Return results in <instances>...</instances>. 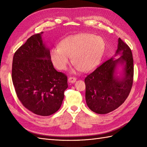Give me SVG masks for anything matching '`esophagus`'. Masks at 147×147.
Wrapping results in <instances>:
<instances>
[{"instance_id":"1","label":"esophagus","mask_w":147,"mask_h":147,"mask_svg":"<svg viewBox=\"0 0 147 147\" xmlns=\"http://www.w3.org/2000/svg\"><path fill=\"white\" fill-rule=\"evenodd\" d=\"M76 80H77V78H75V77H70L69 78V79H68V81H69V83H74L75 81H76Z\"/></svg>"}]
</instances>
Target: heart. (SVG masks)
Returning <instances> with one entry per match:
<instances>
[{
    "label": "heart",
    "mask_w": 147,
    "mask_h": 147,
    "mask_svg": "<svg viewBox=\"0 0 147 147\" xmlns=\"http://www.w3.org/2000/svg\"><path fill=\"white\" fill-rule=\"evenodd\" d=\"M104 39L91 34H79L67 38L60 48L51 53L53 64L65 70L73 58V63L83 72H90L99 65L105 50Z\"/></svg>",
    "instance_id": "1"
}]
</instances>
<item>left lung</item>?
<instances>
[{"mask_svg": "<svg viewBox=\"0 0 147 147\" xmlns=\"http://www.w3.org/2000/svg\"><path fill=\"white\" fill-rule=\"evenodd\" d=\"M97 67L84 79L85 98L88 107L98 114H106L118 108L129 94L133 84L134 66L131 48L119 38L115 55ZM124 65V77L119 79L114 75L117 64Z\"/></svg>", "mask_w": 147, "mask_h": 147, "instance_id": "obj_1", "label": "left lung"}]
</instances>
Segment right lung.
I'll return each instance as SVG.
<instances>
[{
  "label": "right lung",
  "instance_id": "1",
  "mask_svg": "<svg viewBox=\"0 0 147 147\" xmlns=\"http://www.w3.org/2000/svg\"><path fill=\"white\" fill-rule=\"evenodd\" d=\"M42 34L32 35L15 53L11 78L24 107L36 115L49 116L61 107L68 88L67 77L54 68Z\"/></svg>",
  "mask_w": 147,
  "mask_h": 147
}]
</instances>
